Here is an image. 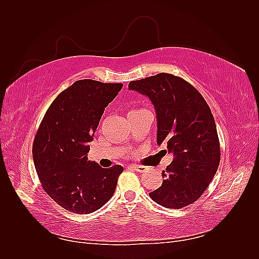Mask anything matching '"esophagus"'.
<instances>
[{
    "instance_id": "1",
    "label": "esophagus",
    "mask_w": 259,
    "mask_h": 259,
    "mask_svg": "<svg viewBox=\"0 0 259 259\" xmlns=\"http://www.w3.org/2000/svg\"><path fill=\"white\" fill-rule=\"evenodd\" d=\"M131 168L139 171V173H145V171L148 169L146 166H142V165H132Z\"/></svg>"
}]
</instances>
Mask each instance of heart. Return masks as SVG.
I'll list each match as a JSON object with an SVG mask.
<instances>
[{
  "label": "heart",
  "mask_w": 259,
  "mask_h": 259,
  "mask_svg": "<svg viewBox=\"0 0 259 259\" xmlns=\"http://www.w3.org/2000/svg\"><path fill=\"white\" fill-rule=\"evenodd\" d=\"M133 111H136V110H133Z\"/></svg>",
  "instance_id": "b5f03b06"
}]
</instances>
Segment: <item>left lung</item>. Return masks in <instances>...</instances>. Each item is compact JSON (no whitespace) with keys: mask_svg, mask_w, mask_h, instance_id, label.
I'll use <instances>...</instances> for the list:
<instances>
[{"mask_svg":"<svg viewBox=\"0 0 259 259\" xmlns=\"http://www.w3.org/2000/svg\"><path fill=\"white\" fill-rule=\"evenodd\" d=\"M128 89L151 100L156 113V144H166L174 155L162 171L161 187L149 195L167 208L191 204L206 190L221 161L216 124L208 105L190 83L169 73L132 81Z\"/></svg>","mask_w":259,"mask_h":259,"instance_id":"obj_1","label":"left lung"}]
</instances>
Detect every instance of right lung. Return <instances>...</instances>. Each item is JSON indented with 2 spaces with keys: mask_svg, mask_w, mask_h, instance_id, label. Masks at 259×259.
Instances as JSON below:
<instances>
[{
  "mask_svg": "<svg viewBox=\"0 0 259 259\" xmlns=\"http://www.w3.org/2000/svg\"><path fill=\"white\" fill-rule=\"evenodd\" d=\"M122 86L90 79L74 82L53 101L37 130L32 155L41 185L71 213H93L114 193L123 167H101L88 160V152L105 108Z\"/></svg>",
  "mask_w": 259,
  "mask_h": 259,
  "instance_id": "add662e5",
  "label": "right lung"
}]
</instances>
